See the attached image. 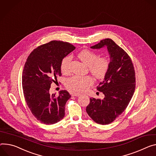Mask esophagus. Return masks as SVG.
I'll return each instance as SVG.
<instances>
[{
  "label": "esophagus",
  "mask_w": 156,
  "mask_h": 156,
  "mask_svg": "<svg viewBox=\"0 0 156 156\" xmlns=\"http://www.w3.org/2000/svg\"><path fill=\"white\" fill-rule=\"evenodd\" d=\"M73 96H81V94H79V93H73Z\"/></svg>",
  "instance_id": "1"
}]
</instances>
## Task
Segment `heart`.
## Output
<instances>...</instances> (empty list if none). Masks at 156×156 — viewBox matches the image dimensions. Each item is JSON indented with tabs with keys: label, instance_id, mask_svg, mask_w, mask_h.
Here are the masks:
<instances>
[{
	"label": "heart",
	"instance_id": "obj_1",
	"mask_svg": "<svg viewBox=\"0 0 156 156\" xmlns=\"http://www.w3.org/2000/svg\"><path fill=\"white\" fill-rule=\"evenodd\" d=\"M80 60L89 66L90 72L96 78H103L106 75L109 66V60L106 58H99V56L88 50H83L78 55ZM72 60V56L68 55L62 60L60 65L61 72L68 73L69 71V64ZM93 83V78L90 76H74L66 80V87L75 92H82L87 90Z\"/></svg>",
	"mask_w": 156,
	"mask_h": 156
}]
</instances>
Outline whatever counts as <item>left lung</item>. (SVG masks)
Returning a JSON list of instances; mask_svg holds the SVG:
<instances>
[{
	"label": "left lung",
	"instance_id": "1",
	"mask_svg": "<svg viewBox=\"0 0 156 156\" xmlns=\"http://www.w3.org/2000/svg\"><path fill=\"white\" fill-rule=\"evenodd\" d=\"M106 47L109 66L103 80L97 87L105 95L103 100L90 98L86 111L96 123L108 124L126 109L134 94L135 71L129 56L111 38H105L91 47L93 49Z\"/></svg>",
	"mask_w": 156,
	"mask_h": 156
}]
</instances>
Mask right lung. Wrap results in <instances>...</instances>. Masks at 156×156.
Here are the masks:
<instances>
[{
  "instance_id": "right-lung-1",
  "label": "right lung",
  "mask_w": 156,
  "mask_h": 156,
  "mask_svg": "<svg viewBox=\"0 0 156 156\" xmlns=\"http://www.w3.org/2000/svg\"><path fill=\"white\" fill-rule=\"evenodd\" d=\"M75 47L68 42L51 41L34 49L24 65L22 88L25 100L33 115L41 123L53 124L65 116L71 95L66 90L50 94L51 84L62 76V60Z\"/></svg>"
}]
</instances>
